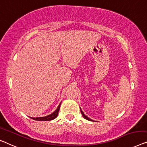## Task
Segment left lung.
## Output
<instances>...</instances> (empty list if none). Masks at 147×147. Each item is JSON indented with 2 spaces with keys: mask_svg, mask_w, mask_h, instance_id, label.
Segmentation results:
<instances>
[{
  "mask_svg": "<svg viewBox=\"0 0 147 147\" xmlns=\"http://www.w3.org/2000/svg\"><path fill=\"white\" fill-rule=\"evenodd\" d=\"M80 110H81V113H82V116L84 117L86 119H87V120H88V121H93V120H91V119H89V117H87L86 115H85L84 113V112L82 111V109H81V108H80Z\"/></svg>",
  "mask_w": 147,
  "mask_h": 147,
  "instance_id": "left-lung-1",
  "label": "left lung"
}]
</instances>
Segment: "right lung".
Segmentation results:
<instances>
[{"label":"right lung","mask_w":147,"mask_h":147,"mask_svg":"<svg viewBox=\"0 0 147 147\" xmlns=\"http://www.w3.org/2000/svg\"><path fill=\"white\" fill-rule=\"evenodd\" d=\"M60 105L61 103H59V105H58V108H57L56 110L54 112H53L52 114L49 115L48 116L46 117H30L31 119H32L34 120H36V121H51L54 119L55 118L57 117V116L58 115V112L59 110V108H60Z\"/></svg>","instance_id":"add662e5"}]
</instances>
